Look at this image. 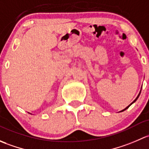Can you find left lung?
I'll return each instance as SVG.
<instances>
[{"label":"left lung","mask_w":149,"mask_h":149,"mask_svg":"<svg viewBox=\"0 0 149 149\" xmlns=\"http://www.w3.org/2000/svg\"><path fill=\"white\" fill-rule=\"evenodd\" d=\"M141 90H140V93H139V95H138V96H137V97H136V99H135V100H133V102H131V104H130V105H128V106H127V107H126V108H125V109H123V110H121V111H120V112H123V111H124V110H126V109H128V108H129V107H130V106H131V105H132V104H133V103H134V102H136V100H137V99H138V98H139V95H140V94H141Z\"/></svg>","instance_id":"obj_1"}]
</instances>
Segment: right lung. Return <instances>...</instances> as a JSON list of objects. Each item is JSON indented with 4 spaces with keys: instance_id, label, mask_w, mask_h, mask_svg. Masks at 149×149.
Here are the masks:
<instances>
[{
    "instance_id": "obj_1",
    "label": "right lung",
    "mask_w": 149,
    "mask_h": 149,
    "mask_svg": "<svg viewBox=\"0 0 149 149\" xmlns=\"http://www.w3.org/2000/svg\"><path fill=\"white\" fill-rule=\"evenodd\" d=\"M30 114H31V113H30Z\"/></svg>"
}]
</instances>
